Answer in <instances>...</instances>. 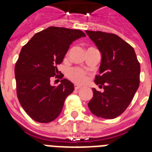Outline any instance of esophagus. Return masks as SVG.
<instances>
[{
	"label": "esophagus",
	"instance_id": "34e87169",
	"mask_svg": "<svg viewBox=\"0 0 152 152\" xmlns=\"http://www.w3.org/2000/svg\"><path fill=\"white\" fill-rule=\"evenodd\" d=\"M74 88H75V89H76V90H78V89L81 88V86L77 85V84H75V85H74Z\"/></svg>",
	"mask_w": 152,
	"mask_h": 152
}]
</instances>
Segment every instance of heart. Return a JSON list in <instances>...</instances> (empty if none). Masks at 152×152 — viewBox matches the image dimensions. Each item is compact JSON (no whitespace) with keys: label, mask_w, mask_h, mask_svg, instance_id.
Listing matches in <instances>:
<instances>
[{"label":"heart","mask_w":152,"mask_h":152,"mask_svg":"<svg viewBox=\"0 0 152 152\" xmlns=\"http://www.w3.org/2000/svg\"><path fill=\"white\" fill-rule=\"evenodd\" d=\"M68 76L72 80L77 83H82L86 80L87 76H86V72L83 69L80 68H73L70 69L68 73Z\"/></svg>","instance_id":"b5f03b06"}]
</instances>
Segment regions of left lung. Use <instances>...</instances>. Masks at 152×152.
<instances>
[{
	"mask_svg": "<svg viewBox=\"0 0 152 152\" xmlns=\"http://www.w3.org/2000/svg\"><path fill=\"white\" fill-rule=\"evenodd\" d=\"M101 53L100 76L95 83L102 92L92 88L88 107L99 118L113 119L121 115L132 102L139 88L140 65L134 49L121 38L102 31H86Z\"/></svg>",
	"mask_w": 152,
	"mask_h": 152,
	"instance_id": "obj_1",
	"label": "left lung"
}]
</instances>
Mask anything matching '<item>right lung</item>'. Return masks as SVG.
<instances>
[{
    "label": "right lung",
    "mask_w": 152,
    "mask_h": 152,
    "mask_svg": "<svg viewBox=\"0 0 152 152\" xmlns=\"http://www.w3.org/2000/svg\"><path fill=\"white\" fill-rule=\"evenodd\" d=\"M85 36L80 30L50 27L34 34L22 48L15 66L16 93L33 120L48 123L60 115L74 85L63 79L59 85L53 86L50 79L58 74L56 65L63 61L70 45Z\"/></svg>",
    "instance_id": "right-lung-1"
}]
</instances>
